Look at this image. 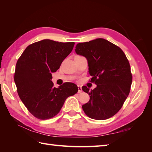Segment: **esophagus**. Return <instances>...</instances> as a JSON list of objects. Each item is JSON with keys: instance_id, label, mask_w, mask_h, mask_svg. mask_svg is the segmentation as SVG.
I'll list each match as a JSON object with an SVG mask.
<instances>
[{"instance_id": "obj_1", "label": "esophagus", "mask_w": 152, "mask_h": 152, "mask_svg": "<svg viewBox=\"0 0 152 152\" xmlns=\"http://www.w3.org/2000/svg\"><path fill=\"white\" fill-rule=\"evenodd\" d=\"M78 93H82V87L80 86V85H78Z\"/></svg>"}]
</instances>
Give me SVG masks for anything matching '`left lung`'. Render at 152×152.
I'll return each mask as SVG.
<instances>
[{"label": "left lung", "mask_w": 152, "mask_h": 152, "mask_svg": "<svg viewBox=\"0 0 152 152\" xmlns=\"http://www.w3.org/2000/svg\"><path fill=\"white\" fill-rule=\"evenodd\" d=\"M76 53L88 60L91 82L96 87L82 90L90 99L82 105L90 118L104 120L112 117L122 107L130 92L132 74L129 61L120 48L104 38L76 44Z\"/></svg>", "instance_id": "left-lung-1"}]
</instances>
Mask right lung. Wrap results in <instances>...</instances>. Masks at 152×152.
I'll return each instance as SVG.
<instances>
[{
	"instance_id": "obj_1",
	"label": "right lung",
	"mask_w": 152,
	"mask_h": 152,
	"mask_svg": "<svg viewBox=\"0 0 152 152\" xmlns=\"http://www.w3.org/2000/svg\"><path fill=\"white\" fill-rule=\"evenodd\" d=\"M74 42L49 39L28 46L16 63L14 82L19 98L34 117L48 119L61 110L65 100L78 91L76 84L64 83L54 88L51 73L59 69Z\"/></svg>"
}]
</instances>
